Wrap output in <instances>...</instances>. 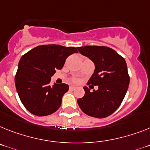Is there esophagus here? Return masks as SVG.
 Wrapping results in <instances>:
<instances>
[{"mask_svg": "<svg viewBox=\"0 0 150 150\" xmlns=\"http://www.w3.org/2000/svg\"><path fill=\"white\" fill-rule=\"evenodd\" d=\"M70 88V90L73 91V90H75V87H74V86H70V88Z\"/></svg>", "mask_w": 150, "mask_h": 150, "instance_id": "obj_1", "label": "esophagus"}]
</instances>
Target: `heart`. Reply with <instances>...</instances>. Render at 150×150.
Instances as JSON below:
<instances>
[{
  "label": "heart",
  "mask_w": 150,
  "mask_h": 150,
  "mask_svg": "<svg viewBox=\"0 0 150 150\" xmlns=\"http://www.w3.org/2000/svg\"><path fill=\"white\" fill-rule=\"evenodd\" d=\"M73 81H74V82H78V80L77 79H73Z\"/></svg>",
  "instance_id": "obj_1"
}]
</instances>
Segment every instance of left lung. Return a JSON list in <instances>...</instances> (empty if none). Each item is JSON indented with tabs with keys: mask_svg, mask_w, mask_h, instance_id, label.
<instances>
[{
	"mask_svg": "<svg viewBox=\"0 0 150 150\" xmlns=\"http://www.w3.org/2000/svg\"><path fill=\"white\" fill-rule=\"evenodd\" d=\"M77 49L95 66L87 84L98 86V90L93 91L84 87L85 95L77 100L79 106L87 115L107 117L120 107L127 91L129 76L125 59L107 46H86Z\"/></svg>",
	"mask_w": 150,
	"mask_h": 150,
	"instance_id": "8db88e82",
	"label": "left lung"
}]
</instances>
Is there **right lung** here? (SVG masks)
Wrapping results in <instances>:
<instances>
[{"instance_id": "obj_1", "label": "right lung", "mask_w": 150, "mask_h": 150, "mask_svg": "<svg viewBox=\"0 0 150 150\" xmlns=\"http://www.w3.org/2000/svg\"><path fill=\"white\" fill-rule=\"evenodd\" d=\"M78 52L75 47L42 45L21 57L15 75V85L23 106L36 116L53 114L60 108L62 98L69 87L66 84L50 85L56 69H62L65 59Z\"/></svg>"}]
</instances>
